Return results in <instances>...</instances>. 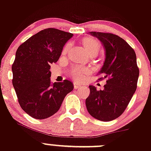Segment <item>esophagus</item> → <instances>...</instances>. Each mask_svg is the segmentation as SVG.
Listing matches in <instances>:
<instances>
[{
  "mask_svg": "<svg viewBox=\"0 0 151 151\" xmlns=\"http://www.w3.org/2000/svg\"><path fill=\"white\" fill-rule=\"evenodd\" d=\"M81 85H80V84H78V83H77V82H74V89H78V88H81Z\"/></svg>",
  "mask_w": 151,
  "mask_h": 151,
  "instance_id": "obj_1",
  "label": "esophagus"
}]
</instances>
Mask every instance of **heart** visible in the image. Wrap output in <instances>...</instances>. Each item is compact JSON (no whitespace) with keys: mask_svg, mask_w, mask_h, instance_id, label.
<instances>
[{"mask_svg":"<svg viewBox=\"0 0 151 151\" xmlns=\"http://www.w3.org/2000/svg\"><path fill=\"white\" fill-rule=\"evenodd\" d=\"M82 43L89 55L91 54V53H98V52L99 51L100 43L97 40L94 39V38L89 37L84 38L82 41ZM71 42H69L63 46L62 51H61V55L63 56L67 54L68 51L71 47ZM90 71L91 70L88 66L74 65V66H71V69H69V74L74 80L81 82V81L85 80L86 75L90 74Z\"/></svg>","mask_w":151,"mask_h":151,"instance_id":"heart-1","label":"heart"}]
</instances>
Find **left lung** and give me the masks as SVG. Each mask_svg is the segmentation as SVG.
Returning <instances> with one entry per match:
<instances>
[{
    "instance_id": "1",
    "label": "left lung",
    "mask_w": 151,
    "mask_h": 151,
    "mask_svg": "<svg viewBox=\"0 0 151 151\" xmlns=\"http://www.w3.org/2000/svg\"><path fill=\"white\" fill-rule=\"evenodd\" d=\"M101 40L106 50V59L98 74L107 79L103 90L90 85V93L85 101L89 114L97 119L109 122L123 114L131 101L139 77L134 50L126 41L111 33L90 32Z\"/></svg>"
}]
</instances>
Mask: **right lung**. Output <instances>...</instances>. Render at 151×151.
I'll use <instances>...</instances> for the list:
<instances>
[{
    "label": "right lung",
    "mask_w": 151,
    "mask_h": 151,
    "mask_svg": "<svg viewBox=\"0 0 151 151\" xmlns=\"http://www.w3.org/2000/svg\"><path fill=\"white\" fill-rule=\"evenodd\" d=\"M72 33L47 28L19 45L12 64V83L19 104L27 114L37 119L56 113L73 83L50 82V63L58 61L65 43Z\"/></svg>",
    "instance_id": "add662e5"
}]
</instances>
